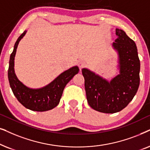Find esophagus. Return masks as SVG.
Segmentation results:
<instances>
[{"label": "esophagus", "mask_w": 150, "mask_h": 150, "mask_svg": "<svg viewBox=\"0 0 150 150\" xmlns=\"http://www.w3.org/2000/svg\"><path fill=\"white\" fill-rule=\"evenodd\" d=\"M85 66H86V64H85L84 62L80 61L79 62V69H80V70H81V69H83V68Z\"/></svg>", "instance_id": "1"}]
</instances>
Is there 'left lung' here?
Masks as SVG:
<instances>
[{"label": "left lung", "mask_w": 150, "mask_h": 150, "mask_svg": "<svg viewBox=\"0 0 150 150\" xmlns=\"http://www.w3.org/2000/svg\"><path fill=\"white\" fill-rule=\"evenodd\" d=\"M117 38L112 44L118 55L119 74L110 81L88 69H82L88 103L103 113H115L127 106L140 83V60L137 45L122 29H116Z\"/></svg>", "instance_id": "1"}]
</instances>
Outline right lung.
Instances as JSON below:
<instances>
[{
    "label": "right lung",
    "mask_w": 150,
    "mask_h": 150,
    "mask_svg": "<svg viewBox=\"0 0 150 150\" xmlns=\"http://www.w3.org/2000/svg\"><path fill=\"white\" fill-rule=\"evenodd\" d=\"M27 31H24L18 38L10 55L8 69L10 87L18 101L26 108L38 112L50 110L58 105L66 85L79 73V69L77 66H74L62 73L49 84L40 88H31L25 86L16 75L14 59L19 42L25 36Z\"/></svg>",
    "instance_id": "add662e5"
}]
</instances>
